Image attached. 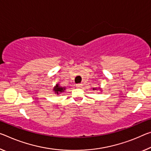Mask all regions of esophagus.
Here are the masks:
<instances>
[{
  "instance_id": "34e87169",
  "label": "esophagus",
  "mask_w": 151,
  "mask_h": 151,
  "mask_svg": "<svg viewBox=\"0 0 151 151\" xmlns=\"http://www.w3.org/2000/svg\"><path fill=\"white\" fill-rule=\"evenodd\" d=\"M76 87H78V88H80V87H82V83H78V84H76Z\"/></svg>"
}]
</instances>
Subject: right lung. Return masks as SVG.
<instances>
[{
    "label": "right lung",
    "mask_w": 151,
    "mask_h": 151,
    "mask_svg": "<svg viewBox=\"0 0 151 151\" xmlns=\"http://www.w3.org/2000/svg\"><path fill=\"white\" fill-rule=\"evenodd\" d=\"M64 90H65V88L60 87V86H58V85H56V87H54V88L55 93H57V94H59V93L64 92Z\"/></svg>",
    "instance_id": "1"
}]
</instances>
